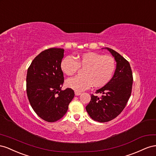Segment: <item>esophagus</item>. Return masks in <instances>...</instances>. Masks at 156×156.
Segmentation results:
<instances>
[{
    "label": "esophagus",
    "instance_id": "obj_1",
    "mask_svg": "<svg viewBox=\"0 0 156 156\" xmlns=\"http://www.w3.org/2000/svg\"><path fill=\"white\" fill-rule=\"evenodd\" d=\"M81 92H80V91H75V95H77V96H78V95H81Z\"/></svg>",
    "mask_w": 156,
    "mask_h": 156
}]
</instances>
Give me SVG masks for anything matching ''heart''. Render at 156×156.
Listing matches in <instances>:
<instances>
[{"mask_svg": "<svg viewBox=\"0 0 156 156\" xmlns=\"http://www.w3.org/2000/svg\"><path fill=\"white\" fill-rule=\"evenodd\" d=\"M61 70L67 76H73L79 69L83 76L69 78L66 82L69 87L76 91H82L90 87H101L112 79L116 65L112 57L97 53H85L75 58L67 56L62 59Z\"/></svg>", "mask_w": 156, "mask_h": 156, "instance_id": "obj_1", "label": "heart"}]
</instances>
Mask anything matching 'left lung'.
I'll return each instance as SVG.
<instances>
[{
  "mask_svg": "<svg viewBox=\"0 0 156 156\" xmlns=\"http://www.w3.org/2000/svg\"><path fill=\"white\" fill-rule=\"evenodd\" d=\"M116 61V69L110 81L95 93L101 97L91 95V101L86 107L90 116L95 121L107 122L121 113L129 99L133 85V73L129 63L112 49L106 48Z\"/></svg>",
  "mask_w": 156,
  "mask_h": 156,
  "instance_id": "8db88e82",
  "label": "left lung"
}]
</instances>
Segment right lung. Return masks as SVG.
Masks as SVG:
<instances>
[{"mask_svg":"<svg viewBox=\"0 0 156 156\" xmlns=\"http://www.w3.org/2000/svg\"><path fill=\"white\" fill-rule=\"evenodd\" d=\"M64 49L49 48L35 57L27 70V94L38 116L48 122L63 117L74 97L71 88L61 90L64 82L61 62Z\"/></svg>","mask_w":156,"mask_h":156,"instance_id":"1","label":"right lung"}]
</instances>
